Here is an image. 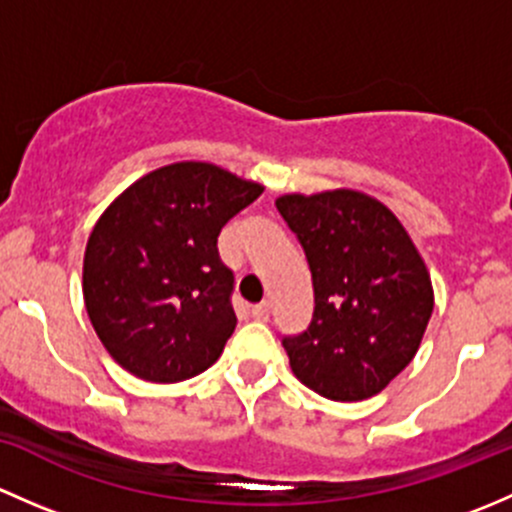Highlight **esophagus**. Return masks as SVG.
Wrapping results in <instances>:
<instances>
[{"mask_svg":"<svg viewBox=\"0 0 512 512\" xmlns=\"http://www.w3.org/2000/svg\"><path fill=\"white\" fill-rule=\"evenodd\" d=\"M268 313H271V303H268V300H263V303H258L251 308V315H254L256 320H266Z\"/></svg>","mask_w":512,"mask_h":512,"instance_id":"34e87169","label":"esophagus"}]
</instances>
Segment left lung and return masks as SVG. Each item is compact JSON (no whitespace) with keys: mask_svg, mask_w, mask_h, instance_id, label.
Masks as SVG:
<instances>
[{"mask_svg":"<svg viewBox=\"0 0 512 512\" xmlns=\"http://www.w3.org/2000/svg\"><path fill=\"white\" fill-rule=\"evenodd\" d=\"M276 209L313 276L310 328L286 337L291 370L333 402L382 392L414 360L434 310L429 268L379 199L357 189L283 194Z\"/></svg>","mask_w":512,"mask_h":512,"instance_id":"obj_1","label":"left lung"}]
</instances>
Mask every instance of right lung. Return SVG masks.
<instances>
[{
  "label": "right lung",
  "instance_id": "obj_1",
  "mask_svg": "<svg viewBox=\"0 0 512 512\" xmlns=\"http://www.w3.org/2000/svg\"><path fill=\"white\" fill-rule=\"evenodd\" d=\"M261 192L263 184L212 162H172L100 214L83 256V300L123 370L172 384L219 360L236 328L219 231Z\"/></svg>",
  "mask_w": 512,
  "mask_h": 512
}]
</instances>
